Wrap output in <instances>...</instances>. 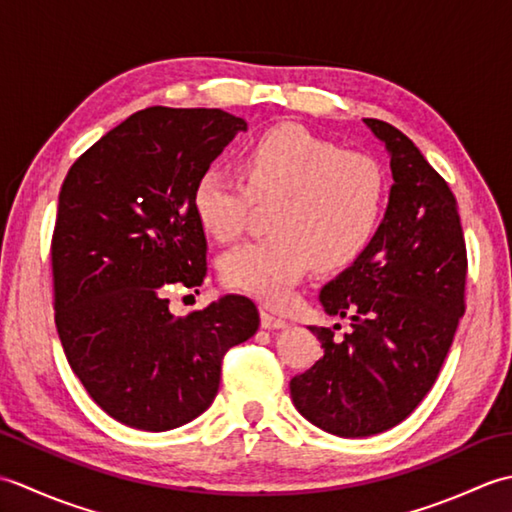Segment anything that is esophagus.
<instances>
[{
    "label": "esophagus",
    "mask_w": 512,
    "mask_h": 512,
    "mask_svg": "<svg viewBox=\"0 0 512 512\" xmlns=\"http://www.w3.org/2000/svg\"><path fill=\"white\" fill-rule=\"evenodd\" d=\"M288 325L290 323L286 319L275 317V314L262 310V328L264 330H284V328H288Z\"/></svg>",
    "instance_id": "esophagus-1"
}]
</instances>
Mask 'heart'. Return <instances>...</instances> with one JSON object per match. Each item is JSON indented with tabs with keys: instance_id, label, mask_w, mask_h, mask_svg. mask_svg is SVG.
Here are the masks:
<instances>
[{
	"instance_id": "heart-1",
	"label": "heart",
	"mask_w": 512,
	"mask_h": 512,
	"mask_svg": "<svg viewBox=\"0 0 512 512\" xmlns=\"http://www.w3.org/2000/svg\"><path fill=\"white\" fill-rule=\"evenodd\" d=\"M247 184L224 167H206L193 184V211L220 242L242 235L257 204H273V235L231 250L222 277L268 306L286 308L317 264H350L372 239L387 200L385 171L374 158L343 151L299 125H275L242 156Z\"/></svg>"
}]
</instances>
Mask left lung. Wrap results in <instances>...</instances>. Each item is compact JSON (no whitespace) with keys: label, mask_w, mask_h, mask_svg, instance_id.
Returning <instances> with one entry per match:
<instances>
[{"label":"left lung","mask_w":512,"mask_h":512,"mask_svg":"<svg viewBox=\"0 0 512 512\" xmlns=\"http://www.w3.org/2000/svg\"><path fill=\"white\" fill-rule=\"evenodd\" d=\"M363 121L391 158L389 204L372 242L319 295L325 312L352 319V332L339 339L332 328H310L323 356L290 380L301 416L339 438L405 420L436 383L464 314L455 195L400 129Z\"/></svg>","instance_id":"1"}]
</instances>
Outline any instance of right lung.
I'll return each instance as SVG.
<instances>
[{
  "label": "right lung",
  "mask_w": 512,
  "mask_h": 512,
  "mask_svg": "<svg viewBox=\"0 0 512 512\" xmlns=\"http://www.w3.org/2000/svg\"><path fill=\"white\" fill-rule=\"evenodd\" d=\"M237 132L244 118L222 110L147 107L63 180L50 250L54 323L85 391L127 427L169 431L198 418L220 387L224 354L259 328L246 297L187 317L171 314L165 297L206 277L193 184Z\"/></svg>",
  "instance_id": "obj_1"
}]
</instances>
